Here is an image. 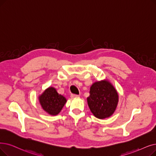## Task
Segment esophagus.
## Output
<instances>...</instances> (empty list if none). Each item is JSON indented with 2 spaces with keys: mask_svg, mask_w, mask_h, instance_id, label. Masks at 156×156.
Here are the masks:
<instances>
[{
  "mask_svg": "<svg viewBox=\"0 0 156 156\" xmlns=\"http://www.w3.org/2000/svg\"><path fill=\"white\" fill-rule=\"evenodd\" d=\"M78 96H79V95H77V94H71V97L72 98H78Z\"/></svg>",
  "mask_w": 156,
  "mask_h": 156,
  "instance_id": "obj_1",
  "label": "esophagus"
}]
</instances>
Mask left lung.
Wrapping results in <instances>:
<instances>
[{"label": "left lung", "instance_id": "8db88e82", "mask_svg": "<svg viewBox=\"0 0 156 156\" xmlns=\"http://www.w3.org/2000/svg\"><path fill=\"white\" fill-rule=\"evenodd\" d=\"M119 96L113 86L108 81L95 82L90 87L87 103L94 115L100 119L110 117L115 110Z\"/></svg>", "mask_w": 156, "mask_h": 156}]
</instances>
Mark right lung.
<instances>
[{"instance_id":"1","label":"right lung","mask_w":156,"mask_h":156,"mask_svg":"<svg viewBox=\"0 0 156 156\" xmlns=\"http://www.w3.org/2000/svg\"><path fill=\"white\" fill-rule=\"evenodd\" d=\"M39 100L43 109L51 115H57L66 103V99L53 87L47 89L39 97Z\"/></svg>"}]
</instances>
